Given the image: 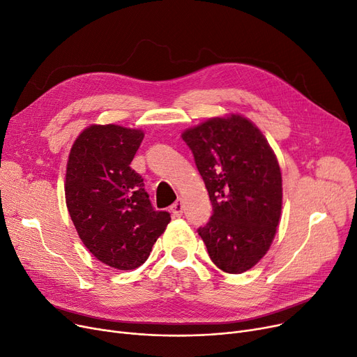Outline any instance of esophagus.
I'll return each instance as SVG.
<instances>
[{
  "label": "esophagus",
  "mask_w": 357,
  "mask_h": 357,
  "mask_svg": "<svg viewBox=\"0 0 357 357\" xmlns=\"http://www.w3.org/2000/svg\"><path fill=\"white\" fill-rule=\"evenodd\" d=\"M183 209H184V206H183L181 199H178L176 203H173L172 208H169V211H172L173 216H176V218H178V216L183 215Z\"/></svg>",
  "instance_id": "1"
}]
</instances>
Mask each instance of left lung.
Segmentation results:
<instances>
[{
    "mask_svg": "<svg viewBox=\"0 0 357 357\" xmlns=\"http://www.w3.org/2000/svg\"><path fill=\"white\" fill-rule=\"evenodd\" d=\"M205 181L213 215L199 228L211 260L225 273L256 266L275 240L282 173L261 130L238 113L212 117L181 133Z\"/></svg>",
    "mask_w": 357,
    "mask_h": 357,
    "instance_id": "8db88e82",
    "label": "left lung"
}]
</instances>
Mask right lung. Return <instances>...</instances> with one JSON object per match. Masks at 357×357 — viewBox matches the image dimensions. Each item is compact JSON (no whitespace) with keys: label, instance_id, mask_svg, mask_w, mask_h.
Wrapping results in <instances>:
<instances>
[{"label":"right lung","instance_id":"right-lung-1","mask_svg":"<svg viewBox=\"0 0 357 357\" xmlns=\"http://www.w3.org/2000/svg\"><path fill=\"white\" fill-rule=\"evenodd\" d=\"M144 137L141 129L90 125L66 162L65 202L79 240L117 270L144 264L172 220L168 212L152 209L144 180L130 168Z\"/></svg>","mask_w":357,"mask_h":357}]
</instances>
